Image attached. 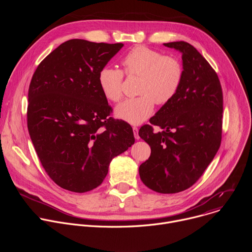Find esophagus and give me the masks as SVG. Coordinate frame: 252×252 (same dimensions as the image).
Segmentation results:
<instances>
[{"label": "esophagus", "mask_w": 252, "mask_h": 252, "mask_svg": "<svg viewBox=\"0 0 252 252\" xmlns=\"http://www.w3.org/2000/svg\"><path fill=\"white\" fill-rule=\"evenodd\" d=\"M132 130H133V134H134L135 139H139V135H138V128H137L136 126H133V127H132Z\"/></svg>", "instance_id": "1"}]
</instances>
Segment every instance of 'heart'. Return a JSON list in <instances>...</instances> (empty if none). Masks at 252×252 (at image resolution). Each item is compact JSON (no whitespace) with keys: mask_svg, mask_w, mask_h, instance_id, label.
Segmentation results:
<instances>
[{"mask_svg":"<svg viewBox=\"0 0 252 252\" xmlns=\"http://www.w3.org/2000/svg\"><path fill=\"white\" fill-rule=\"evenodd\" d=\"M127 76L140 78L136 97L119 104L115 116L131 125L148 120L155 109V102L164 105L170 102L181 89L184 80L182 62L173 56H163L158 51L136 46L122 59ZM124 74L121 69L105 65L97 75L98 87L106 99L117 102L123 97Z\"/></svg>","mask_w":252,"mask_h":252,"instance_id":"1","label":"heart"}]
</instances>
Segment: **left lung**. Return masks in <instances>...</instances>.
I'll list each match as a JSON object with an SVG mask.
<instances>
[{"instance_id": "1", "label": "left lung", "mask_w": 252, "mask_h": 252, "mask_svg": "<svg viewBox=\"0 0 252 252\" xmlns=\"http://www.w3.org/2000/svg\"><path fill=\"white\" fill-rule=\"evenodd\" d=\"M182 53L184 80L174 98L140 127L150 158L138 168L141 182L159 193H176L196 183L221 142L223 96L214 69L187 42L163 44Z\"/></svg>"}]
</instances>
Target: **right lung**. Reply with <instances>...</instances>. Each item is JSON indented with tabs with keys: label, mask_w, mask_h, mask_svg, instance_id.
Instances as JSON below:
<instances>
[{
	"label": "right lung",
	"mask_w": 252,
	"mask_h": 252,
	"mask_svg": "<svg viewBox=\"0 0 252 252\" xmlns=\"http://www.w3.org/2000/svg\"><path fill=\"white\" fill-rule=\"evenodd\" d=\"M124 44L74 39L37 67L28 94V129L43 167L62 189L97 188L112 159L134 143L131 126L110 118L97 75Z\"/></svg>",
	"instance_id": "add662e5"
}]
</instances>
